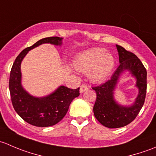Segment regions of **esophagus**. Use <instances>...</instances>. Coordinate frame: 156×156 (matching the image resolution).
I'll list each match as a JSON object with an SVG mask.
<instances>
[{
	"mask_svg": "<svg viewBox=\"0 0 156 156\" xmlns=\"http://www.w3.org/2000/svg\"><path fill=\"white\" fill-rule=\"evenodd\" d=\"M87 89H88V87L86 85V84H81V87H80V93H81V94H82V93H84V91L87 90Z\"/></svg>",
	"mask_w": 156,
	"mask_h": 156,
	"instance_id": "34e87169",
	"label": "esophagus"
}]
</instances>
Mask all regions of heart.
<instances>
[{
	"label": "heart",
	"instance_id": "heart-1",
	"mask_svg": "<svg viewBox=\"0 0 156 156\" xmlns=\"http://www.w3.org/2000/svg\"><path fill=\"white\" fill-rule=\"evenodd\" d=\"M74 66L84 73L89 72L92 81H102L106 79L115 66V59L103 48H92L77 56Z\"/></svg>",
	"mask_w": 156,
	"mask_h": 156
}]
</instances>
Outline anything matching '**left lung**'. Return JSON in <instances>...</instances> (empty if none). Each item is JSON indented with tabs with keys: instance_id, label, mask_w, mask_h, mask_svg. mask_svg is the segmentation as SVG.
<instances>
[{
	"instance_id": "8db88e82",
	"label": "left lung",
	"mask_w": 156,
	"mask_h": 156,
	"mask_svg": "<svg viewBox=\"0 0 156 156\" xmlns=\"http://www.w3.org/2000/svg\"><path fill=\"white\" fill-rule=\"evenodd\" d=\"M116 48L119 52V66L109 80L92 87L97 94L94 106V116L100 124L108 128L125 127L134 120L144 104L147 86V72L139 58L122 46L116 44ZM125 70H128L136 78V86L139 90L135 102L130 107L122 106L114 99V90L119 77Z\"/></svg>"
}]
</instances>
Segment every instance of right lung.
Segmentation results:
<instances>
[{"mask_svg":"<svg viewBox=\"0 0 156 156\" xmlns=\"http://www.w3.org/2000/svg\"><path fill=\"white\" fill-rule=\"evenodd\" d=\"M62 40V37H49L39 40L18 55L11 69L9 89L12 106L25 122L34 126L50 127L57 124L66 115L72 100L80 94L79 87L73 90L60 86L47 97H35L30 95L22 86L21 62L28 52L42 44L60 46Z\"/></svg>","mask_w":156,"mask_h":156,"instance_id":"right-lung-1","label":"right lung"}]
</instances>
